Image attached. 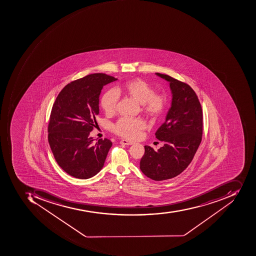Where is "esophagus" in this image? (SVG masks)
Instances as JSON below:
<instances>
[{
  "instance_id": "1",
  "label": "esophagus",
  "mask_w": 256,
  "mask_h": 256,
  "mask_svg": "<svg viewBox=\"0 0 256 256\" xmlns=\"http://www.w3.org/2000/svg\"><path fill=\"white\" fill-rule=\"evenodd\" d=\"M120 144H126V146H130V144H132V142L128 141V140H120Z\"/></svg>"
}]
</instances>
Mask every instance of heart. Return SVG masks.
Instances as JSON below:
<instances>
[{"label":"heart","mask_w":256,"mask_h":256,"mask_svg":"<svg viewBox=\"0 0 256 256\" xmlns=\"http://www.w3.org/2000/svg\"><path fill=\"white\" fill-rule=\"evenodd\" d=\"M120 92H124L141 104L143 112L150 116L160 114L166 106V97L164 94L155 92L154 87L144 80L134 78L127 82L122 88L116 91L108 90L102 95L101 106L106 114H113L116 112L118 94ZM146 127V123L142 119L122 118L112 126V130L118 136L134 140L140 136L142 130Z\"/></svg>","instance_id":"heart-1"}]
</instances>
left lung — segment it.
Wrapping results in <instances>:
<instances>
[{
	"mask_svg": "<svg viewBox=\"0 0 256 256\" xmlns=\"http://www.w3.org/2000/svg\"><path fill=\"white\" fill-rule=\"evenodd\" d=\"M170 82L172 102L166 120L156 132L164 146L155 151L144 146L140 169L154 180L175 178L190 164L202 137V110L194 90L187 83L156 73Z\"/></svg>",
	"mask_w": 256,
	"mask_h": 256,
	"instance_id": "1",
	"label": "left lung"
}]
</instances>
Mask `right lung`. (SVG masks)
Here are the masks:
<instances>
[{
  "mask_svg": "<svg viewBox=\"0 0 256 256\" xmlns=\"http://www.w3.org/2000/svg\"><path fill=\"white\" fill-rule=\"evenodd\" d=\"M104 73L88 74L64 87L56 96L48 124V142L55 160L70 176L92 178L100 172L112 142L90 137L99 114L101 90L116 81Z\"/></svg>",
  "mask_w": 256,
  "mask_h": 256,
  "instance_id": "add662e5",
  "label": "right lung"
}]
</instances>
